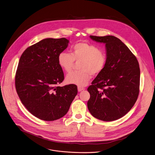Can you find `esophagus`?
<instances>
[{
    "mask_svg": "<svg viewBox=\"0 0 155 155\" xmlns=\"http://www.w3.org/2000/svg\"><path fill=\"white\" fill-rule=\"evenodd\" d=\"M85 88L83 87H80V86H78V91H81L82 90H84Z\"/></svg>",
    "mask_w": 155,
    "mask_h": 155,
    "instance_id": "34e87169",
    "label": "esophagus"
}]
</instances>
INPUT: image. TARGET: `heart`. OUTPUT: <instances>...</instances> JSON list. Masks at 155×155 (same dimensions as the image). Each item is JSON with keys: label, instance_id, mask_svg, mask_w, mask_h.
I'll use <instances>...</instances> for the list:
<instances>
[{"label": "heart", "instance_id": "heart-1", "mask_svg": "<svg viewBox=\"0 0 155 155\" xmlns=\"http://www.w3.org/2000/svg\"><path fill=\"white\" fill-rule=\"evenodd\" d=\"M58 61L61 68L67 73L72 71L75 61H81V71L67 75L66 81L68 84L83 87L90 80L92 75H97L102 71L106 56L104 52L96 45L80 42L72 47L71 54L65 52L60 53Z\"/></svg>", "mask_w": 155, "mask_h": 155}]
</instances>
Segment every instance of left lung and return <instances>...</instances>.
<instances>
[{"mask_svg": "<svg viewBox=\"0 0 155 155\" xmlns=\"http://www.w3.org/2000/svg\"><path fill=\"white\" fill-rule=\"evenodd\" d=\"M105 44L106 64L87 88L90 97L87 107L96 118L103 121L118 120L133 107L139 94L140 71L136 57L113 35H90Z\"/></svg>", "mask_w": 155, "mask_h": 155, "instance_id": "1", "label": "left lung"}]
</instances>
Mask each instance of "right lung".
<instances>
[{"label":"right lung","mask_w":155,"mask_h":155,"mask_svg":"<svg viewBox=\"0 0 155 155\" xmlns=\"http://www.w3.org/2000/svg\"><path fill=\"white\" fill-rule=\"evenodd\" d=\"M68 43L65 38H45L28 47L19 59L15 75L18 95L27 109L41 120L63 117L77 94L75 84L58 86L64 80L58 55Z\"/></svg>","instance_id":"1"}]
</instances>
